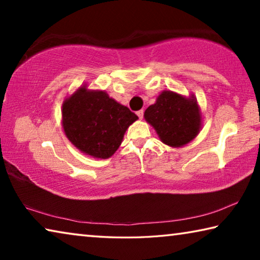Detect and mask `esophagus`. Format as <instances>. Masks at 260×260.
<instances>
[{
    "label": "esophagus",
    "instance_id": "34e87169",
    "mask_svg": "<svg viewBox=\"0 0 260 260\" xmlns=\"http://www.w3.org/2000/svg\"><path fill=\"white\" fill-rule=\"evenodd\" d=\"M143 110H139V111H136V114H138V117L140 118V119H142L143 118Z\"/></svg>",
    "mask_w": 260,
    "mask_h": 260
}]
</instances>
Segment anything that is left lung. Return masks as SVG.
I'll return each mask as SVG.
<instances>
[{
  "instance_id": "left-lung-1",
  "label": "left lung",
  "mask_w": 260,
  "mask_h": 260,
  "mask_svg": "<svg viewBox=\"0 0 260 260\" xmlns=\"http://www.w3.org/2000/svg\"><path fill=\"white\" fill-rule=\"evenodd\" d=\"M144 118L167 146L182 147L195 138L201 128V113L195 99H186L173 91H162Z\"/></svg>"
}]
</instances>
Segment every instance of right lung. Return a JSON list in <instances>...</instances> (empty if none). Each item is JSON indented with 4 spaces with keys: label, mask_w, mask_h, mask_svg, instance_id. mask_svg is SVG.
Returning <instances> with one entry per match:
<instances>
[{
    "label": "right lung",
    "mask_w": 260,
    "mask_h": 260,
    "mask_svg": "<svg viewBox=\"0 0 260 260\" xmlns=\"http://www.w3.org/2000/svg\"><path fill=\"white\" fill-rule=\"evenodd\" d=\"M63 127L79 150L96 158L111 157L126 129L138 119L131 110L110 99L105 91L81 87L63 103Z\"/></svg>",
    "instance_id": "obj_1"
}]
</instances>
